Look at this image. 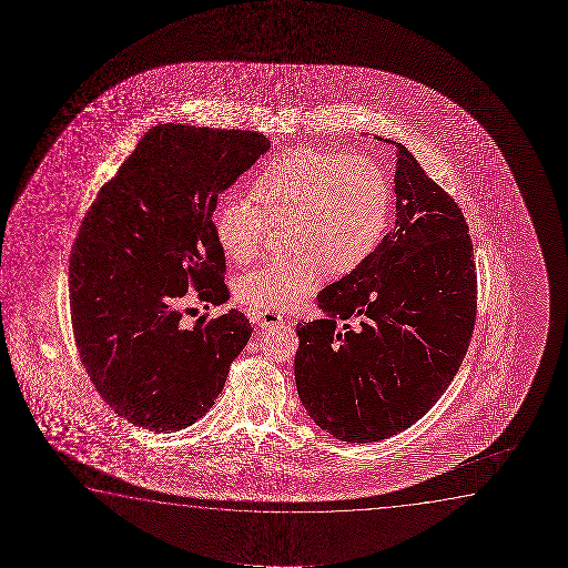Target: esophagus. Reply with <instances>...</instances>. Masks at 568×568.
Returning a JSON list of instances; mask_svg holds the SVG:
<instances>
[{
	"instance_id": "obj_1",
	"label": "esophagus",
	"mask_w": 568,
	"mask_h": 568,
	"mask_svg": "<svg viewBox=\"0 0 568 568\" xmlns=\"http://www.w3.org/2000/svg\"><path fill=\"white\" fill-rule=\"evenodd\" d=\"M252 320L262 327L277 326L283 324V316L273 311H252Z\"/></svg>"
}]
</instances>
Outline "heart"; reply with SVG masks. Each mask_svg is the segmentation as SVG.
Masks as SVG:
<instances>
[{
  "label": "heart",
  "mask_w": 568,
  "mask_h": 568,
  "mask_svg": "<svg viewBox=\"0 0 568 568\" xmlns=\"http://www.w3.org/2000/svg\"><path fill=\"white\" fill-rule=\"evenodd\" d=\"M250 197H231L213 213L219 246L236 264L264 248L270 223L291 219L293 254L267 260L236 281L239 301L285 311L312 295L324 272L357 270L381 244L389 215V180L361 153L293 148L273 156L252 182Z\"/></svg>",
  "instance_id": "heart-1"
}]
</instances>
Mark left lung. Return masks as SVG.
<instances>
[{
    "instance_id": "left-lung-1",
    "label": "left lung",
    "mask_w": 568,
    "mask_h": 568,
    "mask_svg": "<svg viewBox=\"0 0 568 568\" xmlns=\"http://www.w3.org/2000/svg\"><path fill=\"white\" fill-rule=\"evenodd\" d=\"M394 145V231L320 293L326 318L296 324L298 397L343 443H378L427 415L458 373L477 316L466 217L417 159Z\"/></svg>"
}]
</instances>
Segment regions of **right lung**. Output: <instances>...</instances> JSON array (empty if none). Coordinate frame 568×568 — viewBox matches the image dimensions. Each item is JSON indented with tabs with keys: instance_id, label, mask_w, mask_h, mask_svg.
<instances>
[{
	"instance_id": "obj_1",
	"label": "right lung",
	"mask_w": 568,
	"mask_h": 568,
	"mask_svg": "<svg viewBox=\"0 0 568 568\" xmlns=\"http://www.w3.org/2000/svg\"><path fill=\"white\" fill-rule=\"evenodd\" d=\"M270 149L264 133L151 128L97 194L70 254L79 358L135 427L172 433L210 412L254 327L239 311L182 322V301L229 298L213 229L223 190Z\"/></svg>"
}]
</instances>
